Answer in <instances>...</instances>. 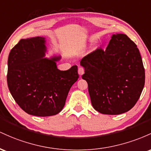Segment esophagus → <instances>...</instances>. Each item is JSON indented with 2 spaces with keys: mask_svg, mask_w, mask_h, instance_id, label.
I'll return each mask as SVG.
<instances>
[{
  "mask_svg": "<svg viewBox=\"0 0 151 151\" xmlns=\"http://www.w3.org/2000/svg\"><path fill=\"white\" fill-rule=\"evenodd\" d=\"M84 73V68L83 67L78 68V74L80 76H82Z\"/></svg>",
  "mask_w": 151,
  "mask_h": 151,
  "instance_id": "34e87169",
  "label": "esophagus"
}]
</instances>
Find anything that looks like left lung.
I'll return each mask as SVG.
<instances>
[{
	"mask_svg": "<svg viewBox=\"0 0 151 151\" xmlns=\"http://www.w3.org/2000/svg\"><path fill=\"white\" fill-rule=\"evenodd\" d=\"M87 81L91 103L96 111L119 115L130 111L145 85L143 60L133 41L116 33L105 50L97 48L81 60Z\"/></svg>",
	"mask_w": 151,
	"mask_h": 151,
	"instance_id": "obj_1",
	"label": "left lung"
}]
</instances>
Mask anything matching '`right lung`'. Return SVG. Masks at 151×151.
Segmentation results:
<instances>
[{"label": "right lung", "mask_w": 151, "mask_h": 151, "mask_svg": "<svg viewBox=\"0 0 151 151\" xmlns=\"http://www.w3.org/2000/svg\"><path fill=\"white\" fill-rule=\"evenodd\" d=\"M45 38L21 39L8 55L7 83L17 104L35 116L56 115L62 111L73 86L78 79L77 65L57 68L61 56L45 58Z\"/></svg>", "instance_id": "add662e5"}]
</instances>
